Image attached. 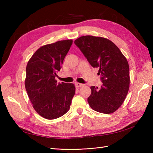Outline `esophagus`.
Instances as JSON below:
<instances>
[{"instance_id":"esophagus-1","label":"esophagus","mask_w":153,"mask_h":153,"mask_svg":"<svg viewBox=\"0 0 153 153\" xmlns=\"http://www.w3.org/2000/svg\"><path fill=\"white\" fill-rule=\"evenodd\" d=\"M75 85H76V87H81L84 86L83 84L80 83H76V84H75Z\"/></svg>"}]
</instances>
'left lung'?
<instances>
[{"mask_svg": "<svg viewBox=\"0 0 153 153\" xmlns=\"http://www.w3.org/2000/svg\"><path fill=\"white\" fill-rule=\"evenodd\" d=\"M84 56L93 68H99L100 87L91 86L87 99L93 110L111 114L124 101L129 88L128 62L116 45L106 38L85 35L75 40Z\"/></svg>", "mask_w": 153, "mask_h": 153, "instance_id": "left-lung-1", "label": "left lung"}]
</instances>
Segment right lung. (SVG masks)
<instances>
[{
  "instance_id": "obj_1",
  "label": "right lung",
  "mask_w": 153,
  "mask_h": 153,
  "mask_svg": "<svg viewBox=\"0 0 153 153\" xmlns=\"http://www.w3.org/2000/svg\"><path fill=\"white\" fill-rule=\"evenodd\" d=\"M73 41L62 40L43 45L35 51L26 66L25 87L33 108L44 118L54 120L70 108L76 87L55 79Z\"/></svg>"
}]
</instances>
